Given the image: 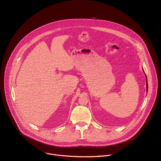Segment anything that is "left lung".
<instances>
[{
    "label": "left lung",
    "mask_w": 161,
    "mask_h": 161,
    "mask_svg": "<svg viewBox=\"0 0 161 161\" xmlns=\"http://www.w3.org/2000/svg\"><path fill=\"white\" fill-rule=\"evenodd\" d=\"M146 83H147V90L148 91V82H147V76H146Z\"/></svg>",
    "instance_id": "left-lung-1"
}]
</instances>
